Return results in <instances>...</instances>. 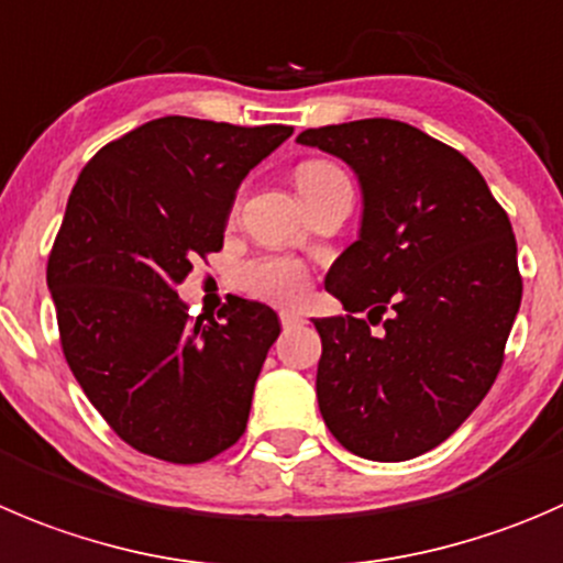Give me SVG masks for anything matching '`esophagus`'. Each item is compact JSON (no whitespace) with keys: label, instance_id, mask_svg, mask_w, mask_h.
I'll list each match as a JSON object with an SVG mask.
<instances>
[{"label":"esophagus","instance_id":"esophagus-1","mask_svg":"<svg viewBox=\"0 0 563 563\" xmlns=\"http://www.w3.org/2000/svg\"><path fill=\"white\" fill-rule=\"evenodd\" d=\"M280 324L288 330V327L305 324V319H302V316H299V313H291V310H283V313H280Z\"/></svg>","mask_w":563,"mask_h":563}]
</instances>
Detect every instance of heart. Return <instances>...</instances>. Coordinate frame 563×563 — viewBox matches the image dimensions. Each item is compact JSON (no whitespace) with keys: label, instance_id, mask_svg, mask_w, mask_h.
Masks as SVG:
<instances>
[{"label":"heart","instance_id":"b5f03b06","mask_svg":"<svg viewBox=\"0 0 563 563\" xmlns=\"http://www.w3.org/2000/svg\"><path fill=\"white\" fill-rule=\"evenodd\" d=\"M338 178L346 176H343L341 167L324 159H308L294 170V181H297L302 198L319 192ZM236 286L255 299H266V302L275 305H297L308 294V269L299 261L266 255V258H255L239 266Z\"/></svg>","mask_w":563,"mask_h":563}]
</instances>
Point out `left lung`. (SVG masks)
<instances>
[{
  "label": "left lung",
  "instance_id": "obj_1",
  "mask_svg": "<svg viewBox=\"0 0 563 563\" xmlns=\"http://www.w3.org/2000/svg\"><path fill=\"white\" fill-rule=\"evenodd\" d=\"M297 143L343 159L363 187L360 239L324 280L349 313L313 321L321 418L363 460L427 454L504 365L522 299L509 214L460 151L401 120L321 125Z\"/></svg>",
  "mask_w": 563,
  "mask_h": 563
}]
</instances>
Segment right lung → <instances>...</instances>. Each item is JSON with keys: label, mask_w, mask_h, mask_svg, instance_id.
Wrapping results in <instances>:
<instances>
[{"label": "right lung", "mask_w": 563, "mask_h": 563, "mask_svg": "<svg viewBox=\"0 0 563 563\" xmlns=\"http://www.w3.org/2000/svg\"><path fill=\"white\" fill-rule=\"evenodd\" d=\"M291 131L167 114L103 145L70 189L46 266L59 343L140 454L198 465L247 429L277 313L233 297L217 319H192L176 288L195 258L220 253L239 184Z\"/></svg>", "instance_id": "1"}]
</instances>
